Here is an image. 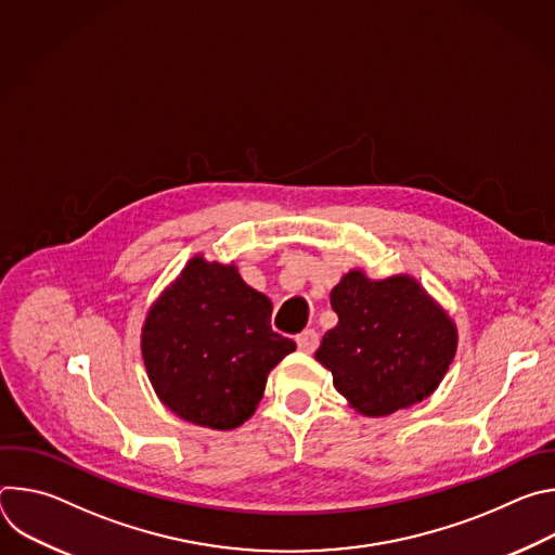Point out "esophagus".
<instances>
[{
  "instance_id": "obj_1",
  "label": "esophagus",
  "mask_w": 555,
  "mask_h": 555,
  "mask_svg": "<svg viewBox=\"0 0 555 555\" xmlns=\"http://www.w3.org/2000/svg\"><path fill=\"white\" fill-rule=\"evenodd\" d=\"M319 334H315L313 330H305L302 334H298L296 336V345H298V349L302 351V353H313L315 351V347H319Z\"/></svg>"
}]
</instances>
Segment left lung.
<instances>
[{
    "mask_svg": "<svg viewBox=\"0 0 555 555\" xmlns=\"http://www.w3.org/2000/svg\"><path fill=\"white\" fill-rule=\"evenodd\" d=\"M332 307L338 325L315 360L358 413L384 417L435 392L454 358L456 327L415 279L371 281L351 270L332 289Z\"/></svg>",
    "mask_w": 555,
    "mask_h": 555,
    "instance_id": "obj_1",
    "label": "left lung"
}]
</instances>
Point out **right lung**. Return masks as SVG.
Masks as SVG:
<instances>
[{"label":"right lung","instance_id":"right-lung-1","mask_svg":"<svg viewBox=\"0 0 555 555\" xmlns=\"http://www.w3.org/2000/svg\"><path fill=\"white\" fill-rule=\"evenodd\" d=\"M272 302L236 268L193 257L142 327V358L160 402L215 428L242 426L263 398L268 373L296 349L270 325Z\"/></svg>","mask_w":555,"mask_h":555}]
</instances>
